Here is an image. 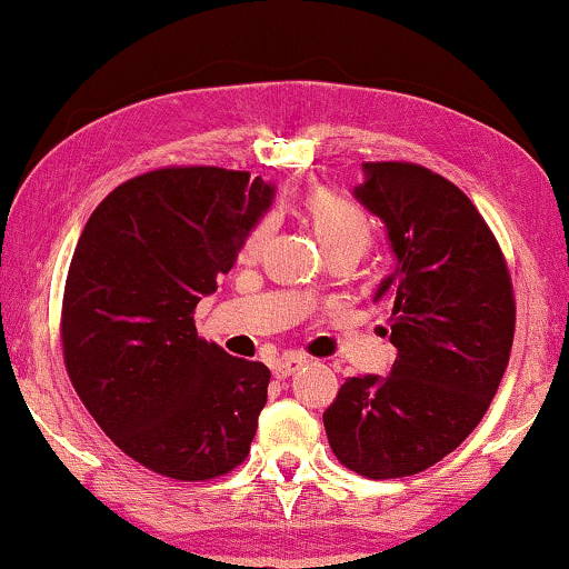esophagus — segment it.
Segmentation results:
<instances>
[{
	"instance_id": "esophagus-1",
	"label": "esophagus",
	"mask_w": 569,
	"mask_h": 569,
	"mask_svg": "<svg viewBox=\"0 0 569 569\" xmlns=\"http://www.w3.org/2000/svg\"><path fill=\"white\" fill-rule=\"evenodd\" d=\"M306 362H308V357L302 352H287V355L279 357L271 370H274V378H290L292 372L300 370Z\"/></svg>"
}]
</instances>
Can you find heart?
<instances>
[{
  "label": "heart",
  "mask_w": 569,
  "mask_h": 569,
  "mask_svg": "<svg viewBox=\"0 0 569 569\" xmlns=\"http://www.w3.org/2000/svg\"><path fill=\"white\" fill-rule=\"evenodd\" d=\"M308 212L326 251H352L355 256L368 251L372 240V220L357 201L333 191H316L308 199ZM269 230L271 217H261L248 230L243 246H240V259H253L267 240Z\"/></svg>",
  "instance_id": "b5f03b06"
}]
</instances>
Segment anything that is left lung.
<instances>
[{
  "label": "left lung",
  "instance_id": "8db88e82",
  "mask_svg": "<svg viewBox=\"0 0 569 569\" xmlns=\"http://www.w3.org/2000/svg\"><path fill=\"white\" fill-rule=\"evenodd\" d=\"M355 197L380 217L396 269L391 376L347 378L323 411L339 463L368 479L430 469L481 422L508 368L516 298L500 243L471 199L417 162H362Z\"/></svg>",
  "mask_w": 569,
  "mask_h": 569
}]
</instances>
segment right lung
I'll use <instances>...</instances> for the list:
<instances>
[{"instance_id":"1","label":"right lung","mask_w":569,"mask_h":569,"mask_svg":"<svg viewBox=\"0 0 569 569\" xmlns=\"http://www.w3.org/2000/svg\"><path fill=\"white\" fill-rule=\"evenodd\" d=\"M274 186L173 166L116 186L77 240L61 349L92 419L144 469L207 481L246 461L271 372L199 339L193 308L228 274Z\"/></svg>"}]
</instances>
